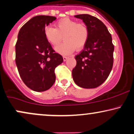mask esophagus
Here are the masks:
<instances>
[{"instance_id": "1", "label": "esophagus", "mask_w": 134, "mask_h": 134, "mask_svg": "<svg viewBox=\"0 0 134 134\" xmlns=\"http://www.w3.org/2000/svg\"><path fill=\"white\" fill-rule=\"evenodd\" d=\"M68 58H69L68 57H67V56H64V57H63L64 61H66V60H67V59H68Z\"/></svg>"}]
</instances>
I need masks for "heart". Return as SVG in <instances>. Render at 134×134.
<instances>
[{
	"mask_svg": "<svg viewBox=\"0 0 134 134\" xmlns=\"http://www.w3.org/2000/svg\"><path fill=\"white\" fill-rule=\"evenodd\" d=\"M44 35L47 41L52 46L58 45L64 36L65 42L55 47V51L63 55L72 54L75 49H81L88 39V28L83 23L75 20L64 18L55 24V28L48 26L44 29Z\"/></svg>",
	"mask_w": 134,
	"mask_h": 134,
	"instance_id": "b5f03b06",
	"label": "heart"
}]
</instances>
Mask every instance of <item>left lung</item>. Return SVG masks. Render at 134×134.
Masks as SVG:
<instances>
[{
    "mask_svg": "<svg viewBox=\"0 0 134 134\" xmlns=\"http://www.w3.org/2000/svg\"><path fill=\"white\" fill-rule=\"evenodd\" d=\"M88 28V39L83 50L75 57L74 81L80 87L94 88L108 79L113 65L114 45L111 35L101 20L88 14L75 15Z\"/></svg>",
    "mask_w": 134,
    "mask_h": 134,
    "instance_id": "8db88e82",
    "label": "left lung"
}]
</instances>
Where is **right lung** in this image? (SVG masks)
I'll return each instance as SVG.
<instances>
[{
	"instance_id": "add662e5",
	"label": "right lung",
	"mask_w": 134,
	"mask_h": 134,
	"mask_svg": "<svg viewBox=\"0 0 134 134\" xmlns=\"http://www.w3.org/2000/svg\"><path fill=\"white\" fill-rule=\"evenodd\" d=\"M55 19L46 15L34 16L18 33L15 62L23 82L33 91L49 89L55 80V67L63 62V57L52 49L44 35L45 26Z\"/></svg>"
}]
</instances>
